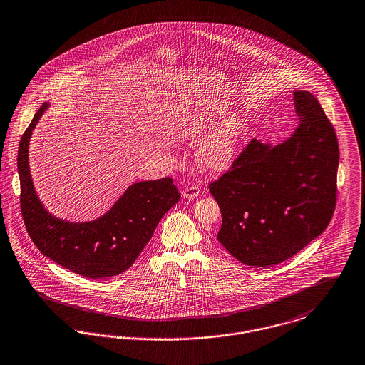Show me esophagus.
Here are the masks:
<instances>
[{
	"instance_id": "1",
	"label": "esophagus",
	"mask_w": 365,
	"mask_h": 365,
	"mask_svg": "<svg viewBox=\"0 0 365 365\" xmlns=\"http://www.w3.org/2000/svg\"><path fill=\"white\" fill-rule=\"evenodd\" d=\"M200 192H201V189L198 186L192 185V186H186L183 191H182V195L185 198H195V197L200 195Z\"/></svg>"
}]
</instances>
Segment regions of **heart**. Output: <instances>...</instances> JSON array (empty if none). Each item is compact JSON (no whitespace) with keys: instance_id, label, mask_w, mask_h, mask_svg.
Wrapping results in <instances>:
<instances>
[{"instance_id":"heart-1","label":"heart","mask_w":365,"mask_h":365,"mask_svg":"<svg viewBox=\"0 0 365 365\" xmlns=\"http://www.w3.org/2000/svg\"><path fill=\"white\" fill-rule=\"evenodd\" d=\"M179 128L183 133L195 134L200 131L201 120L194 114H186L180 119ZM243 129V122L239 118H231L206 134L197 149L200 165L212 173L227 170L236 158Z\"/></svg>"}]
</instances>
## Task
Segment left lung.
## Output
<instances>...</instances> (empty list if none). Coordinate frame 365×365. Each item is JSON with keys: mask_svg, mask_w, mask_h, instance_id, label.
<instances>
[{"mask_svg": "<svg viewBox=\"0 0 365 365\" xmlns=\"http://www.w3.org/2000/svg\"><path fill=\"white\" fill-rule=\"evenodd\" d=\"M297 129L276 146L252 138L209 185L222 222L217 239L237 261L273 266L326 230L336 202L339 149L317 98L293 91Z\"/></svg>", "mask_w": 365, "mask_h": 365, "instance_id": "left-lung-1", "label": "left lung"}]
</instances>
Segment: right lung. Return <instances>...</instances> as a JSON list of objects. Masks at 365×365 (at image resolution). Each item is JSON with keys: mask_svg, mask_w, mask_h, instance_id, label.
Returning a JSON list of instances; mask_svg holds the SVG:
<instances>
[{"mask_svg": "<svg viewBox=\"0 0 365 365\" xmlns=\"http://www.w3.org/2000/svg\"><path fill=\"white\" fill-rule=\"evenodd\" d=\"M38 110L21 135L17 153L20 207L29 237L62 267L88 278L113 277L128 270L150 240L161 217L180 200L171 178L131 185L102 217L69 222L50 215L38 198L29 174L32 130L47 110Z\"/></svg>", "mask_w": 365, "mask_h": 365, "instance_id": "add662e5", "label": "right lung"}]
</instances>
